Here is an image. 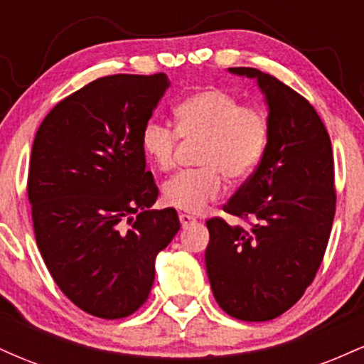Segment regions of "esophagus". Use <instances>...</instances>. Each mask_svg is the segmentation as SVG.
<instances>
[{"instance_id":"34e87169","label":"esophagus","mask_w":364,"mask_h":364,"mask_svg":"<svg viewBox=\"0 0 364 364\" xmlns=\"http://www.w3.org/2000/svg\"><path fill=\"white\" fill-rule=\"evenodd\" d=\"M195 217L193 215H188V214H179V223H181L183 228H186V225L193 224L195 223Z\"/></svg>"}]
</instances>
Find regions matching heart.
Masks as SVG:
<instances>
[{
  "instance_id": "1",
  "label": "heart",
  "mask_w": 364,
  "mask_h": 364,
  "mask_svg": "<svg viewBox=\"0 0 364 364\" xmlns=\"http://www.w3.org/2000/svg\"><path fill=\"white\" fill-rule=\"evenodd\" d=\"M174 129L150 121L141 133V149L159 171L174 166L178 139L196 141L203 168L183 171L164 185L169 205L198 214L224 190L223 176L240 181L260 162L269 136L265 112L253 106H240L223 89H203L179 101L173 109Z\"/></svg>"
}]
</instances>
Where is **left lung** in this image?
Returning <instances> with one entry per match:
<instances>
[{
	"instance_id": "8db88e82",
	"label": "left lung",
	"mask_w": 364,
	"mask_h": 364,
	"mask_svg": "<svg viewBox=\"0 0 364 364\" xmlns=\"http://www.w3.org/2000/svg\"><path fill=\"white\" fill-rule=\"evenodd\" d=\"M229 73L257 80L269 136L257 171L224 205L250 228L208 219L205 265L228 315L267 321L301 298L323 258L336 215L332 144L311 104L286 83L257 68Z\"/></svg>"
}]
</instances>
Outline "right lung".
<instances>
[{"instance_id":"right-lung-1","label":"right lung","mask_w":364,"mask_h":364,"mask_svg":"<svg viewBox=\"0 0 364 364\" xmlns=\"http://www.w3.org/2000/svg\"><path fill=\"white\" fill-rule=\"evenodd\" d=\"M168 75H111L53 107L36 133L27 193L36 241L70 301L99 318L135 313L156 257L179 231L174 208L152 210L141 133Z\"/></svg>"}]
</instances>
